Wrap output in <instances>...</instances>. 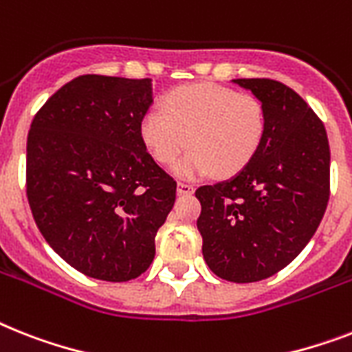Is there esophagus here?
Masks as SVG:
<instances>
[{"instance_id": "1", "label": "esophagus", "mask_w": 352, "mask_h": 352, "mask_svg": "<svg viewBox=\"0 0 352 352\" xmlns=\"http://www.w3.org/2000/svg\"><path fill=\"white\" fill-rule=\"evenodd\" d=\"M195 191V186L190 184V182H179L177 184V193L179 195H191Z\"/></svg>"}]
</instances>
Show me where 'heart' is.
I'll return each mask as SVG.
<instances>
[{"label":"heart","instance_id":"1","mask_svg":"<svg viewBox=\"0 0 352 352\" xmlns=\"http://www.w3.org/2000/svg\"><path fill=\"white\" fill-rule=\"evenodd\" d=\"M265 135V111L258 97L211 82L184 85L141 119V139L159 164H171L191 148L175 171L182 177H230L258 153Z\"/></svg>","mask_w":352,"mask_h":352}]
</instances>
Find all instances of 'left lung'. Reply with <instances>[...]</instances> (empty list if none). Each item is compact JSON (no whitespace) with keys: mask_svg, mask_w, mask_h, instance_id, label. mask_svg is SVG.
<instances>
[{"mask_svg":"<svg viewBox=\"0 0 352 352\" xmlns=\"http://www.w3.org/2000/svg\"><path fill=\"white\" fill-rule=\"evenodd\" d=\"M258 97L265 135L255 159L233 179L201 186L197 228L217 276L236 284L270 278L304 250L331 193L324 122L289 87L273 79H233Z\"/></svg>","mask_w":352,"mask_h":352,"instance_id":"1","label":"left lung"}]
</instances>
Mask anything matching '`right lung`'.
Returning <instances> with one entry per match:
<instances>
[{
    "label": "right lung",
    "instance_id": "obj_1",
    "mask_svg": "<svg viewBox=\"0 0 352 352\" xmlns=\"http://www.w3.org/2000/svg\"><path fill=\"white\" fill-rule=\"evenodd\" d=\"M151 102V79L88 74L59 88L30 124L27 197L34 221L82 275L126 282L155 256L177 182L141 139Z\"/></svg>",
    "mask_w": 352,
    "mask_h": 352
}]
</instances>
